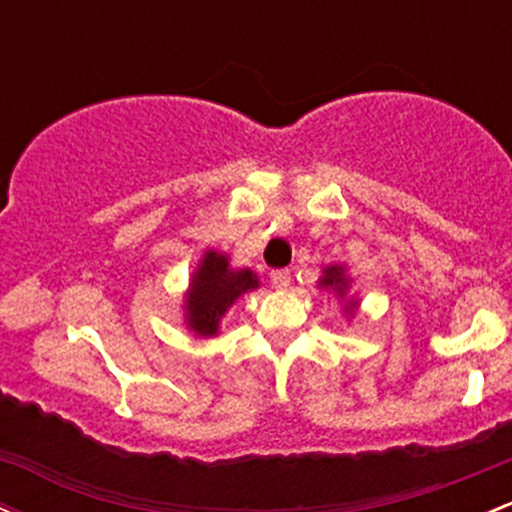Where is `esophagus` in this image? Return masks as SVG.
<instances>
[{
  "instance_id": "1",
  "label": "esophagus",
  "mask_w": 512,
  "mask_h": 512,
  "mask_svg": "<svg viewBox=\"0 0 512 512\" xmlns=\"http://www.w3.org/2000/svg\"><path fill=\"white\" fill-rule=\"evenodd\" d=\"M269 279H272L274 289H286L291 284V269H274Z\"/></svg>"
}]
</instances>
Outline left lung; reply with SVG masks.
I'll list each match as a JSON object with an SVG mask.
<instances>
[{
	"label": "left lung",
	"instance_id": "obj_1",
	"mask_svg": "<svg viewBox=\"0 0 512 512\" xmlns=\"http://www.w3.org/2000/svg\"><path fill=\"white\" fill-rule=\"evenodd\" d=\"M323 274H325V277L320 279V284H323V286H330V289L338 291L340 296L345 294V289H347V279L342 277V267H328V269H325ZM350 308H352V303H350Z\"/></svg>",
	"mask_w": 512,
	"mask_h": 512
}]
</instances>
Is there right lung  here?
Segmentation results:
<instances>
[{
	"label": "right lung",
	"mask_w": 512,
	"mask_h": 512,
	"mask_svg": "<svg viewBox=\"0 0 512 512\" xmlns=\"http://www.w3.org/2000/svg\"><path fill=\"white\" fill-rule=\"evenodd\" d=\"M257 279L250 269L233 272L228 257L218 252H206L199 272L194 274L192 291L187 299L189 328L199 335H216L223 313L233 306L238 296L255 289Z\"/></svg>",
	"instance_id": "add662e5"
}]
</instances>
